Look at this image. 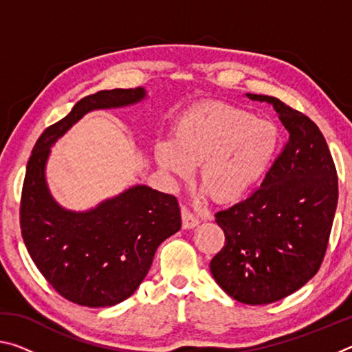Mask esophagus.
<instances>
[{"instance_id":"obj_1","label":"esophagus","mask_w":352,"mask_h":352,"mask_svg":"<svg viewBox=\"0 0 352 352\" xmlns=\"http://www.w3.org/2000/svg\"><path fill=\"white\" fill-rule=\"evenodd\" d=\"M182 220H183V228H188V230L194 228V226H197L200 223L199 217L186 206H182Z\"/></svg>"}]
</instances>
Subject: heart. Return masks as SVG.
<instances>
[{
	"mask_svg": "<svg viewBox=\"0 0 352 352\" xmlns=\"http://www.w3.org/2000/svg\"><path fill=\"white\" fill-rule=\"evenodd\" d=\"M279 133L269 119L241 107L208 102L174 122L172 140L155 146V160L166 174L189 178L200 164L201 195L231 201L248 194L265 174L278 151Z\"/></svg>",
	"mask_w": 352,
	"mask_h": 352,
	"instance_id": "heart-1",
	"label": "heart"
}]
</instances>
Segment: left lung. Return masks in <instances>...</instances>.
I'll list each match as a JSON object with an SVG mask.
<instances>
[{"label": "left lung", "instance_id": "left-lung-1", "mask_svg": "<svg viewBox=\"0 0 352 352\" xmlns=\"http://www.w3.org/2000/svg\"><path fill=\"white\" fill-rule=\"evenodd\" d=\"M289 140L245 200L216 214L225 245L210 270L243 305H270L301 289L323 262L336 216L338 180L329 147L312 119L264 94Z\"/></svg>", "mask_w": 352, "mask_h": 352}]
</instances>
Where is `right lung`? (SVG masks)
<instances>
[{
    "mask_svg": "<svg viewBox=\"0 0 352 352\" xmlns=\"http://www.w3.org/2000/svg\"><path fill=\"white\" fill-rule=\"evenodd\" d=\"M146 98L144 88H116L80 99L34 146L23 183L20 225L29 254L41 275L67 300L109 307L133 294L151 269L160 243L182 226L178 201L170 194L136 184L88 211L65 210L46 183L51 147L87 115L119 109Z\"/></svg>",
    "mask_w": 352,
    "mask_h": 352,
    "instance_id": "1",
    "label": "right lung"
}]
</instances>
